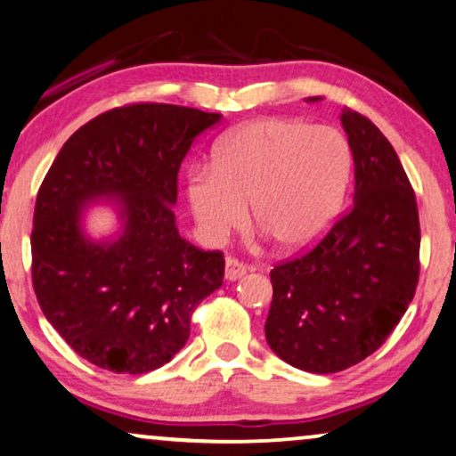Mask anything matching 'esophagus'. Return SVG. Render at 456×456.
<instances>
[{"mask_svg": "<svg viewBox=\"0 0 456 456\" xmlns=\"http://www.w3.org/2000/svg\"><path fill=\"white\" fill-rule=\"evenodd\" d=\"M248 271H250V266H246L238 258L229 256L224 260V279H229V281H238V279L244 277Z\"/></svg>", "mask_w": 456, "mask_h": 456, "instance_id": "34e87169", "label": "esophagus"}]
</instances>
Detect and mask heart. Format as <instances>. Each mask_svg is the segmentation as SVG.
<instances>
[{
	"mask_svg": "<svg viewBox=\"0 0 456 456\" xmlns=\"http://www.w3.org/2000/svg\"><path fill=\"white\" fill-rule=\"evenodd\" d=\"M350 173V148L331 126L260 118L229 133L215 165L187 177L200 232L216 241L252 221L285 250L311 246L336 218Z\"/></svg>",
	"mask_w": 456,
	"mask_h": 456,
	"instance_id": "1",
	"label": "heart"
}]
</instances>
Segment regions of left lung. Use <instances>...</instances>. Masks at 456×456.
I'll use <instances>...</instances> for the list:
<instances>
[{"label": "left lung", "instance_id": "1", "mask_svg": "<svg viewBox=\"0 0 456 456\" xmlns=\"http://www.w3.org/2000/svg\"><path fill=\"white\" fill-rule=\"evenodd\" d=\"M342 125L354 202L311 250L271 271L266 342L311 373L344 371L373 354L409 308L421 266L415 191L392 143L352 108Z\"/></svg>", "mask_w": 456, "mask_h": 456}]
</instances>
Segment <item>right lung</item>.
<instances>
[{"label":"right lung","mask_w":456,"mask_h":456,"mask_svg":"<svg viewBox=\"0 0 456 456\" xmlns=\"http://www.w3.org/2000/svg\"><path fill=\"white\" fill-rule=\"evenodd\" d=\"M221 114L139 102L72 133L39 187L30 233L37 302L64 342L114 373L162 367L190 338L191 314L223 285V252L185 241L175 224L183 158ZM100 195L124 204L126 232L91 245L80 206Z\"/></svg>","instance_id":"1"}]
</instances>
